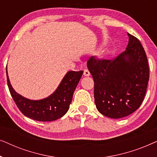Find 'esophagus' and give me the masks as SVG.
<instances>
[{
	"mask_svg": "<svg viewBox=\"0 0 157 157\" xmlns=\"http://www.w3.org/2000/svg\"><path fill=\"white\" fill-rule=\"evenodd\" d=\"M83 76H90L89 71L86 69V68H85V69L83 70Z\"/></svg>",
	"mask_w": 157,
	"mask_h": 157,
	"instance_id": "34e87169",
	"label": "esophagus"
}]
</instances>
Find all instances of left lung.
Returning <instances> with one entry per match:
<instances>
[{"label": "left lung", "instance_id": "left-lung-1", "mask_svg": "<svg viewBox=\"0 0 157 157\" xmlns=\"http://www.w3.org/2000/svg\"><path fill=\"white\" fill-rule=\"evenodd\" d=\"M126 51L113 60L90 57L94 99L105 117L119 119L134 112L144 98L149 79L147 57L139 39L128 33Z\"/></svg>", "mask_w": 157, "mask_h": 157}]
</instances>
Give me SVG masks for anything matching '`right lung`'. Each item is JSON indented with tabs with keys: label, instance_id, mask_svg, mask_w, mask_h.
I'll return each mask as SVG.
<instances>
[{
	"label": "right lung",
	"instance_id": "obj_1",
	"mask_svg": "<svg viewBox=\"0 0 157 157\" xmlns=\"http://www.w3.org/2000/svg\"><path fill=\"white\" fill-rule=\"evenodd\" d=\"M82 74L83 71H68L54 93L44 99L34 101L25 98L15 91L10 83L6 68L8 86L16 106L25 117L38 121H54L66 114Z\"/></svg>",
	"mask_w": 157,
	"mask_h": 157
}]
</instances>
